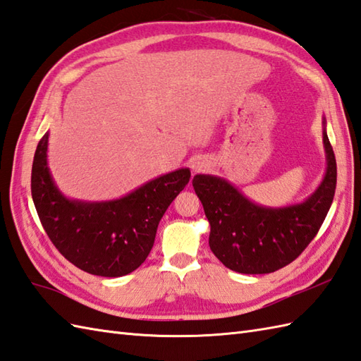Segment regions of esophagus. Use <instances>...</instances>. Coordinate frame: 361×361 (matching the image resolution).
<instances>
[{"label":"esophagus","mask_w":361,"mask_h":361,"mask_svg":"<svg viewBox=\"0 0 361 361\" xmlns=\"http://www.w3.org/2000/svg\"><path fill=\"white\" fill-rule=\"evenodd\" d=\"M206 167H207V161L201 160V158H197V160H194V163H192V169L195 172H201L203 169H206Z\"/></svg>","instance_id":"1"}]
</instances>
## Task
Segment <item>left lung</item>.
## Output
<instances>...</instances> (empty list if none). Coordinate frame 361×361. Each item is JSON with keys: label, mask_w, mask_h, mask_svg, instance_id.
<instances>
[{"label": "left lung", "mask_w": 361, "mask_h": 361, "mask_svg": "<svg viewBox=\"0 0 361 361\" xmlns=\"http://www.w3.org/2000/svg\"><path fill=\"white\" fill-rule=\"evenodd\" d=\"M326 172L305 201L272 207L258 204L232 183L216 175L198 173L192 180L211 224L209 246L229 269L240 274H269L281 269L314 240L332 204L337 163L323 116Z\"/></svg>", "instance_id": "obj_1"}]
</instances>
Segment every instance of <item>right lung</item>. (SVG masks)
Masks as SVG:
<instances>
[{
  "instance_id": "obj_1",
  "label": "right lung",
  "mask_w": 361,
  "mask_h": 361,
  "mask_svg": "<svg viewBox=\"0 0 361 361\" xmlns=\"http://www.w3.org/2000/svg\"><path fill=\"white\" fill-rule=\"evenodd\" d=\"M49 132L32 164V200L50 241L81 271L128 275L147 258L166 209L189 183V167L160 175L124 197L85 201L58 189L47 163Z\"/></svg>"
}]
</instances>
